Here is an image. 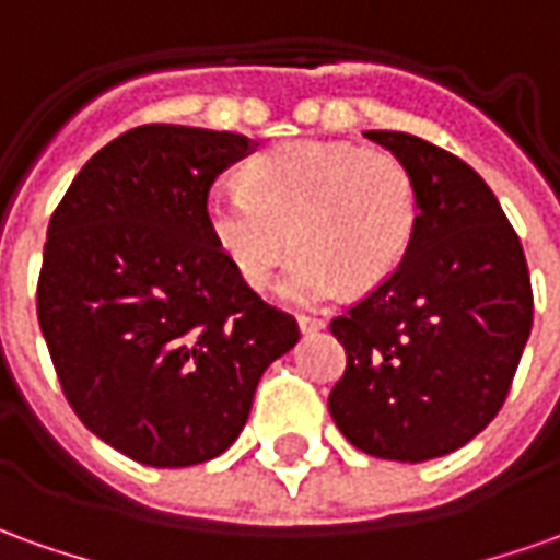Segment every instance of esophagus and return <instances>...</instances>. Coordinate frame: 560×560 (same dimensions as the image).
<instances>
[{
    "instance_id": "1",
    "label": "esophagus",
    "mask_w": 560,
    "mask_h": 560,
    "mask_svg": "<svg viewBox=\"0 0 560 560\" xmlns=\"http://www.w3.org/2000/svg\"><path fill=\"white\" fill-rule=\"evenodd\" d=\"M296 325L303 334H315V330H325V318H315V315H300Z\"/></svg>"
}]
</instances>
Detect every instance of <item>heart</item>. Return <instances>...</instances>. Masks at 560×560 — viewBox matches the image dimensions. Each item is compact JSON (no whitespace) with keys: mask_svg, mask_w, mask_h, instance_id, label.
Masks as SVG:
<instances>
[{"mask_svg":"<svg viewBox=\"0 0 560 560\" xmlns=\"http://www.w3.org/2000/svg\"><path fill=\"white\" fill-rule=\"evenodd\" d=\"M245 184L208 192V232L248 288H266L294 242L300 254L281 281L294 303L386 281L417 230V186L392 152L296 140L254 159Z\"/></svg>","mask_w":560,"mask_h":560,"instance_id":"b5f03b06","label":"heart"}]
</instances>
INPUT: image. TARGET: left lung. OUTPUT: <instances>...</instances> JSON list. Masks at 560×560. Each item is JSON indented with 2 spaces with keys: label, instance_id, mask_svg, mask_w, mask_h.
I'll return each instance as SVG.
<instances>
[{
  "label": "left lung",
  "instance_id": "obj_1",
  "mask_svg": "<svg viewBox=\"0 0 560 560\" xmlns=\"http://www.w3.org/2000/svg\"><path fill=\"white\" fill-rule=\"evenodd\" d=\"M364 137L405 162L420 214L401 266L330 322L346 371L328 408L364 454L423 463L503 408L534 325L530 272L478 171L423 137Z\"/></svg>",
  "mask_w": 560,
  "mask_h": 560
}]
</instances>
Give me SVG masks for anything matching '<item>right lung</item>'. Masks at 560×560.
Masks as SVG:
<instances>
[{"mask_svg":"<svg viewBox=\"0 0 560 560\" xmlns=\"http://www.w3.org/2000/svg\"><path fill=\"white\" fill-rule=\"evenodd\" d=\"M250 150L232 131L140 125L91 155L48 223L36 312L57 380L75 417L143 466L223 454L300 340L205 223L217 174Z\"/></svg>","mask_w":560,"mask_h":560,"instance_id":"right-lung-1","label":"right lung"}]
</instances>
